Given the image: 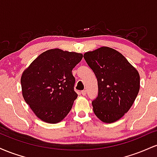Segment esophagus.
<instances>
[{
	"instance_id": "esophagus-1",
	"label": "esophagus",
	"mask_w": 157,
	"mask_h": 157,
	"mask_svg": "<svg viewBox=\"0 0 157 157\" xmlns=\"http://www.w3.org/2000/svg\"><path fill=\"white\" fill-rule=\"evenodd\" d=\"M81 94L83 95V96H85V95L86 94V90H83V91H81Z\"/></svg>"
}]
</instances>
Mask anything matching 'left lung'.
I'll use <instances>...</instances> for the list:
<instances>
[{
	"instance_id": "8db88e82",
	"label": "left lung",
	"mask_w": 157,
	"mask_h": 157,
	"mask_svg": "<svg viewBox=\"0 0 157 157\" xmlns=\"http://www.w3.org/2000/svg\"><path fill=\"white\" fill-rule=\"evenodd\" d=\"M83 57L98 82L94 113L105 123L117 121L131 109L140 91L138 71L121 53L107 46L86 52Z\"/></svg>"
}]
</instances>
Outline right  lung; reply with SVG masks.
<instances>
[{"mask_svg":"<svg viewBox=\"0 0 157 157\" xmlns=\"http://www.w3.org/2000/svg\"><path fill=\"white\" fill-rule=\"evenodd\" d=\"M82 55L54 48L43 52L23 71L22 94L40 120L55 124L71 111L77 94L71 71Z\"/></svg>","mask_w":157,"mask_h":157,"instance_id":"right-lung-1","label":"right lung"}]
</instances>
